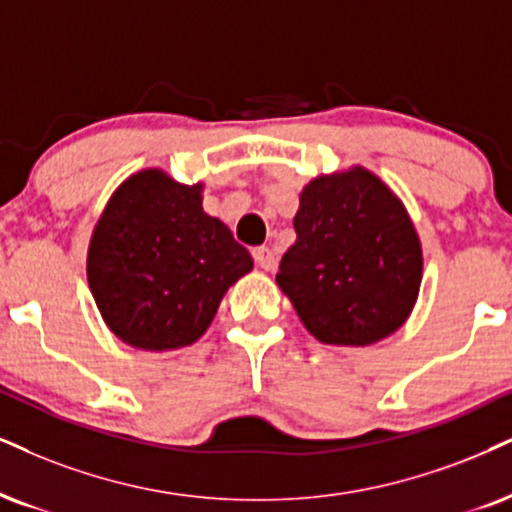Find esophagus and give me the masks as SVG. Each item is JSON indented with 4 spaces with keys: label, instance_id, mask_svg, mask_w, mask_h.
<instances>
[{
    "label": "esophagus",
    "instance_id": "34e87169",
    "mask_svg": "<svg viewBox=\"0 0 512 512\" xmlns=\"http://www.w3.org/2000/svg\"><path fill=\"white\" fill-rule=\"evenodd\" d=\"M254 258H256L258 268H263L266 273L275 268V254L268 249V246H258V249H254Z\"/></svg>",
    "mask_w": 512,
    "mask_h": 512
}]
</instances>
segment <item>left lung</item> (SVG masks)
I'll return each mask as SVG.
<instances>
[{"mask_svg": "<svg viewBox=\"0 0 512 512\" xmlns=\"http://www.w3.org/2000/svg\"><path fill=\"white\" fill-rule=\"evenodd\" d=\"M294 230L275 282L318 342L370 346L406 323L422 244L387 182L363 166L318 175L301 189Z\"/></svg>", "mask_w": 512, "mask_h": 512, "instance_id": "1", "label": "left lung"}]
</instances>
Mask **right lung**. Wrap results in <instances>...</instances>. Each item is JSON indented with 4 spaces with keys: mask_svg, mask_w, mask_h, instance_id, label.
I'll use <instances>...</instances> for the list:
<instances>
[{
    "mask_svg": "<svg viewBox=\"0 0 512 512\" xmlns=\"http://www.w3.org/2000/svg\"><path fill=\"white\" fill-rule=\"evenodd\" d=\"M204 185L144 168L118 185L94 225L87 285L109 330L140 351L194 344L254 258L201 206Z\"/></svg>",
    "mask_w": 512,
    "mask_h": 512,
    "instance_id": "1",
    "label": "right lung"
}]
</instances>
